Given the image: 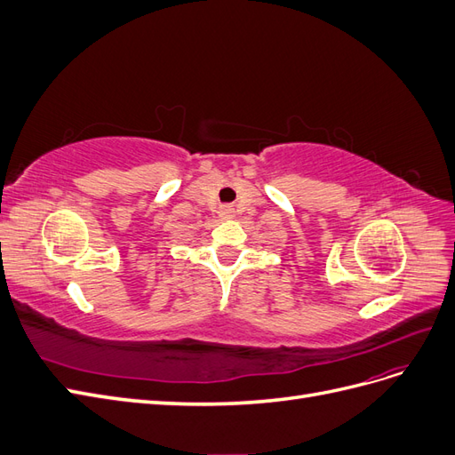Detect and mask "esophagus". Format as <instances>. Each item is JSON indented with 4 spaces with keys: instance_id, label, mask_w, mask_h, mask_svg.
Masks as SVG:
<instances>
[{
    "instance_id": "34e87169",
    "label": "esophagus",
    "mask_w": 455,
    "mask_h": 455,
    "mask_svg": "<svg viewBox=\"0 0 455 455\" xmlns=\"http://www.w3.org/2000/svg\"><path fill=\"white\" fill-rule=\"evenodd\" d=\"M233 216H235V211H233L229 204H224V206H220V218H224V220H229V218H233Z\"/></svg>"
}]
</instances>
